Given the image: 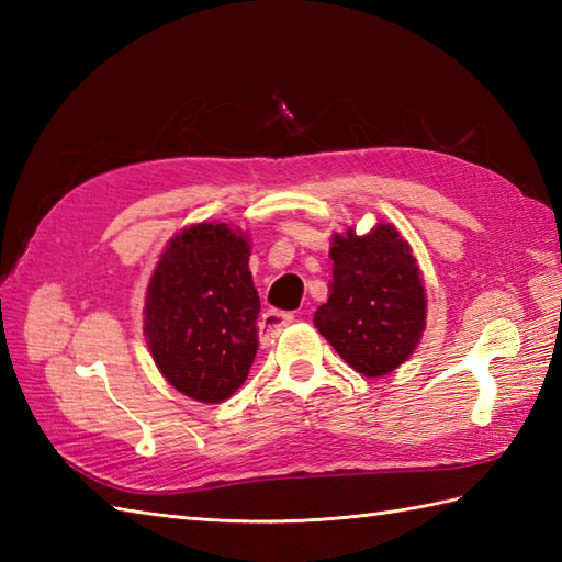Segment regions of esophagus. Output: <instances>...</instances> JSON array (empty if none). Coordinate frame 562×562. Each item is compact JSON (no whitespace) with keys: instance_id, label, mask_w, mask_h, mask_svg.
Returning <instances> with one entry per match:
<instances>
[{"instance_id":"1","label":"esophagus","mask_w":562,"mask_h":562,"mask_svg":"<svg viewBox=\"0 0 562 562\" xmlns=\"http://www.w3.org/2000/svg\"><path fill=\"white\" fill-rule=\"evenodd\" d=\"M294 321V316L292 314H288V312H274V308H270V312H266L260 316V321H258V338H260V342L262 345H268V342H272L274 338L280 336V330L288 326V324H292Z\"/></svg>"}]
</instances>
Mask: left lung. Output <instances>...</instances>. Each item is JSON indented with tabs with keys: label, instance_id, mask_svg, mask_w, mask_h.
<instances>
[{
	"label": "left lung",
	"instance_id": "8db88e82",
	"mask_svg": "<svg viewBox=\"0 0 562 562\" xmlns=\"http://www.w3.org/2000/svg\"><path fill=\"white\" fill-rule=\"evenodd\" d=\"M328 302L314 324L355 372L376 379L398 369L423 340L427 294L420 266L393 224L333 234Z\"/></svg>",
	"mask_w": 562,
	"mask_h": 562
}]
</instances>
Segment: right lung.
Wrapping results in <instances>:
<instances>
[{
    "mask_svg": "<svg viewBox=\"0 0 562 562\" xmlns=\"http://www.w3.org/2000/svg\"><path fill=\"white\" fill-rule=\"evenodd\" d=\"M248 258L246 232L198 222L173 234L151 272L147 348L161 376L188 398L226 401L256 360L260 300Z\"/></svg>",
    "mask_w": 562,
    "mask_h": 562,
    "instance_id": "1",
    "label": "right lung"
}]
</instances>
